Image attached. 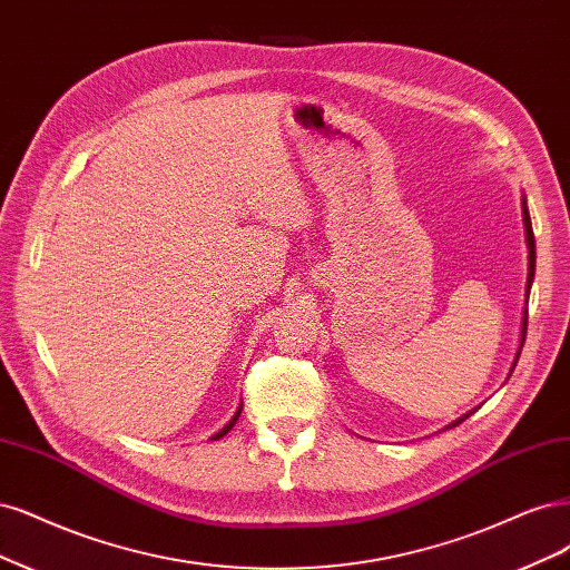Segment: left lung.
<instances>
[{
  "instance_id": "1",
  "label": "left lung",
  "mask_w": 570,
  "mask_h": 570,
  "mask_svg": "<svg viewBox=\"0 0 570 570\" xmlns=\"http://www.w3.org/2000/svg\"><path fill=\"white\" fill-rule=\"evenodd\" d=\"M521 212H523V226H525V245H528V285H525V297L528 292H531V285H533V276H535V238H533V226H531V214H528V205H525V198L521 203ZM525 325H528V308H523V327H521V344H519V351H517V358H514V365L521 356V346L525 342ZM512 365V370H514ZM472 412H466V415H462L458 422H453L450 426H458L460 422H464Z\"/></svg>"
}]
</instances>
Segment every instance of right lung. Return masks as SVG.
Listing matches in <instances>:
<instances>
[{
    "instance_id": "add662e5",
    "label": "right lung",
    "mask_w": 570,
    "mask_h": 570,
    "mask_svg": "<svg viewBox=\"0 0 570 570\" xmlns=\"http://www.w3.org/2000/svg\"><path fill=\"white\" fill-rule=\"evenodd\" d=\"M240 412H243V405L238 407V412H235V415H233V420H230V422H228V424H226V426H224V429L219 431V434H214V441H217V439H222V436H226V434H228V431L233 429V424H235V422H238V417H240Z\"/></svg>"
}]
</instances>
